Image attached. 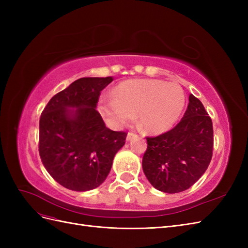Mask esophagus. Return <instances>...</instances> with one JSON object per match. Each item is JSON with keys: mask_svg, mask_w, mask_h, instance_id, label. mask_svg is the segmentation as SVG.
Returning a JSON list of instances; mask_svg holds the SVG:
<instances>
[{"mask_svg": "<svg viewBox=\"0 0 248 248\" xmlns=\"http://www.w3.org/2000/svg\"><path fill=\"white\" fill-rule=\"evenodd\" d=\"M133 138H137V134H134V133H132V132H129L128 134H127L126 140H127V141H129V140H131Z\"/></svg>", "mask_w": 248, "mask_h": 248, "instance_id": "34e87169", "label": "esophagus"}]
</instances>
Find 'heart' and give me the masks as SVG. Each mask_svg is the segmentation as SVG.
<instances>
[{
  "mask_svg": "<svg viewBox=\"0 0 248 248\" xmlns=\"http://www.w3.org/2000/svg\"><path fill=\"white\" fill-rule=\"evenodd\" d=\"M183 89L160 79H129L120 82L112 95L99 99L98 110L110 127L120 129L137 117L146 132L161 134L170 130L185 106Z\"/></svg>",
  "mask_w": 248,
  "mask_h": 248,
  "instance_id": "obj_1",
  "label": "heart"
}]
</instances>
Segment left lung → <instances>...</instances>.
<instances>
[{
	"instance_id": "left-lung-1",
	"label": "left lung",
	"mask_w": 248,
	"mask_h": 248,
	"mask_svg": "<svg viewBox=\"0 0 248 248\" xmlns=\"http://www.w3.org/2000/svg\"><path fill=\"white\" fill-rule=\"evenodd\" d=\"M142 170L157 190L177 193L188 189L208 169L212 158L213 126L202 103L189 95L179 124L155 138H147Z\"/></svg>"
}]
</instances>
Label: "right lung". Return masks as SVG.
Instances as JSON below:
<instances>
[{
    "label": "right lung",
    "mask_w": 248,
    "mask_h": 248,
    "mask_svg": "<svg viewBox=\"0 0 248 248\" xmlns=\"http://www.w3.org/2000/svg\"><path fill=\"white\" fill-rule=\"evenodd\" d=\"M114 80L82 78L56 94L39 121V154L44 168L65 188L88 191L109 174L127 133L112 131L96 110L100 92Z\"/></svg>",
    "instance_id": "add662e5"
}]
</instances>
